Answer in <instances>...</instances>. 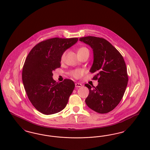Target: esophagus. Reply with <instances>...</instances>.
<instances>
[{
    "mask_svg": "<svg viewBox=\"0 0 150 150\" xmlns=\"http://www.w3.org/2000/svg\"><path fill=\"white\" fill-rule=\"evenodd\" d=\"M81 86H82V84H81L78 83H75V87L76 88H80V87H81Z\"/></svg>",
    "mask_w": 150,
    "mask_h": 150,
    "instance_id": "obj_1",
    "label": "esophagus"
}]
</instances>
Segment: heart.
<instances>
[{"instance_id":"heart-1","label":"heart","mask_w":150,"mask_h":150,"mask_svg":"<svg viewBox=\"0 0 150 150\" xmlns=\"http://www.w3.org/2000/svg\"><path fill=\"white\" fill-rule=\"evenodd\" d=\"M84 51H88V49L85 47H82L80 48L78 50V53L79 52H84ZM66 56V52H64V53H62L61 56V61L62 62L64 60ZM70 75L73 76L75 78L78 79L80 78L81 76H82L84 74V71L80 69H78V70H72L70 72Z\"/></svg>"}]
</instances>
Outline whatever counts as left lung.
Listing matches in <instances>:
<instances>
[{
  "label": "left lung",
  "instance_id": "left-lung-1",
  "mask_svg": "<svg viewBox=\"0 0 150 150\" xmlns=\"http://www.w3.org/2000/svg\"><path fill=\"white\" fill-rule=\"evenodd\" d=\"M79 40L93 50V62L90 72L96 74L93 79L98 82L96 87L85 84L89 91L86 104L98 113H108L120 103L128 84L124 59L120 52L103 38L89 36Z\"/></svg>",
  "mask_w": 150,
  "mask_h": 150
}]
</instances>
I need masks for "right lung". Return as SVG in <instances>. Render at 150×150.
<instances>
[{
    "label": "right lung",
    "instance_id": "add662e5",
    "mask_svg": "<svg viewBox=\"0 0 150 150\" xmlns=\"http://www.w3.org/2000/svg\"><path fill=\"white\" fill-rule=\"evenodd\" d=\"M78 38H54L41 42L31 50L23 64L22 79L30 101L45 115L60 112L68 102L75 88L74 82L64 79L57 83L52 72L61 67V56Z\"/></svg>",
    "mask_w": 150,
    "mask_h": 150
}]
</instances>
